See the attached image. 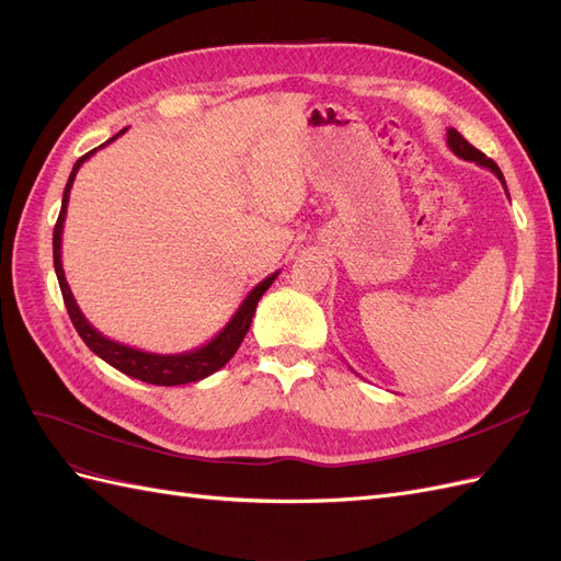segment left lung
<instances>
[{"instance_id": "1", "label": "left lung", "mask_w": 561, "mask_h": 561, "mask_svg": "<svg viewBox=\"0 0 561 561\" xmlns=\"http://www.w3.org/2000/svg\"><path fill=\"white\" fill-rule=\"evenodd\" d=\"M447 147H449V151L455 153V156H459V158H463V160H471V162H476V165H480V168L492 170V172L499 176V182L503 184L505 195H508V186H505V179H503V174H501L496 162H494L492 158H486L482 151H478V149L473 147V144H468L455 128H447Z\"/></svg>"}]
</instances>
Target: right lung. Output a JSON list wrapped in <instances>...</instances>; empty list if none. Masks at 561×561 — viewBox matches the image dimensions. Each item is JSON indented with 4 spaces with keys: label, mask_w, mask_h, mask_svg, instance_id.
Masks as SVG:
<instances>
[{
    "label": "right lung",
    "mask_w": 561,
    "mask_h": 561,
    "mask_svg": "<svg viewBox=\"0 0 561 561\" xmlns=\"http://www.w3.org/2000/svg\"><path fill=\"white\" fill-rule=\"evenodd\" d=\"M125 130H128V128H123L118 135H114L112 139H106L102 147H106V144H112L114 139H118ZM102 147H98V149H102ZM98 149L81 156L75 162V168H71V174L67 179V186H65V193H62V207H60L58 224H56V228H53V265H56V275H58V282H60V291H62V298H65V307L69 312V319H71V323H75L77 333L81 335V340L85 342L90 352L98 354L102 360H106V364L114 366L116 370L130 375L135 379H141V382L158 385V387H176V385H188V382H197V379H205L211 373L224 368L228 360L232 358V354L238 352V347L242 345V340H244V335L251 327V319H254L259 300L263 298L267 288L273 286V282L279 275V270L270 277H265L254 288H251L249 296L242 300V305L238 307V312L230 317L226 327L197 350L182 352V354H153V352L128 347V345H123V342H116V340H110L106 335H102L81 312V307L77 305L75 294H71V288H69L67 277H65V270H62V228H65V216H67L69 191H71V184H75L77 172L81 170L83 162L93 153H98Z\"/></svg>",
    "instance_id": "1"
}]
</instances>
